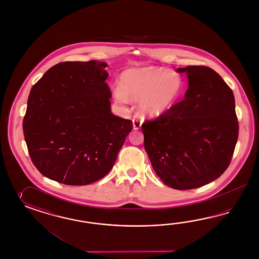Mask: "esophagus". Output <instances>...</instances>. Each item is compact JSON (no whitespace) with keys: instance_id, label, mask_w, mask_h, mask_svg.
Masks as SVG:
<instances>
[{"instance_id":"esophagus-1","label":"esophagus","mask_w":259,"mask_h":259,"mask_svg":"<svg viewBox=\"0 0 259 259\" xmlns=\"http://www.w3.org/2000/svg\"><path fill=\"white\" fill-rule=\"evenodd\" d=\"M133 127L135 130H139V129H141V121H140V120H139V119H137V118H136V119L134 118Z\"/></svg>"}]
</instances>
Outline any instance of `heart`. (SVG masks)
I'll list each match as a JSON object with an SVG mask.
<instances>
[{"label":"heart","mask_w":259,"mask_h":259,"mask_svg":"<svg viewBox=\"0 0 259 259\" xmlns=\"http://www.w3.org/2000/svg\"><path fill=\"white\" fill-rule=\"evenodd\" d=\"M182 87L183 78L178 71L157 66L133 68L121 74L115 97L120 102H141L143 116L157 118L172 108Z\"/></svg>","instance_id":"b5f03b06"}]
</instances>
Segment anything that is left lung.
Wrapping results in <instances>:
<instances>
[{
	"label": "left lung",
	"mask_w": 259,
	"mask_h": 259,
	"mask_svg": "<svg viewBox=\"0 0 259 259\" xmlns=\"http://www.w3.org/2000/svg\"><path fill=\"white\" fill-rule=\"evenodd\" d=\"M184 100L141 125L157 177L171 188H198L226 171L238 138L232 89L212 68L192 65Z\"/></svg>",
	"instance_id": "left-lung-1"
}]
</instances>
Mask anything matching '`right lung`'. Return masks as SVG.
I'll return each instance as SVG.
<instances>
[{"label": "right lung", "mask_w": 259, "mask_h": 259, "mask_svg": "<svg viewBox=\"0 0 259 259\" xmlns=\"http://www.w3.org/2000/svg\"><path fill=\"white\" fill-rule=\"evenodd\" d=\"M106 67L97 61L58 63L32 87L23 128L42 176L81 186L113 168L133 123L111 112Z\"/></svg>", "instance_id": "right-lung-1"}]
</instances>
